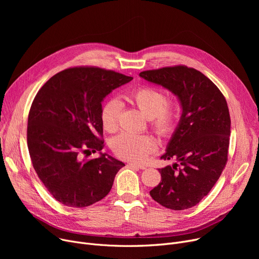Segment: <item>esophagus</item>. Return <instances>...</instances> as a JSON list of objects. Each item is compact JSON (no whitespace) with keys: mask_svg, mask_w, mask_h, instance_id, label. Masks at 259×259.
Returning <instances> with one entry per match:
<instances>
[{"mask_svg":"<svg viewBox=\"0 0 259 259\" xmlns=\"http://www.w3.org/2000/svg\"><path fill=\"white\" fill-rule=\"evenodd\" d=\"M129 166H130V167H133V168H137V169H142V170L146 169V167H145V166L140 165V164H137V162H130Z\"/></svg>","mask_w":259,"mask_h":259,"instance_id":"1","label":"esophagus"}]
</instances>
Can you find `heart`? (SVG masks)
<instances>
[{"label": "heart", "instance_id": "obj_1", "mask_svg": "<svg viewBox=\"0 0 259 259\" xmlns=\"http://www.w3.org/2000/svg\"><path fill=\"white\" fill-rule=\"evenodd\" d=\"M124 99L137 107L151 122L152 128L160 137H168L176 126L181 114V105L174 99L165 100L161 90L141 87L129 91ZM118 105L111 100L104 104L101 110V121L104 130L114 132L117 128ZM114 153L122 159L141 161L156 149V141L149 134L122 133L112 143Z\"/></svg>", "mask_w": 259, "mask_h": 259}]
</instances>
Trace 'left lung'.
<instances>
[{
	"instance_id": "left-lung-1",
	"label": "left lung",
	"mask_w": 259,
	"mask_h": 259,
	"mask_svg": "<svg viewBox=\"0 0 259 259\" xmlns=\"http://www.w3.org/2000/svg\"><path fill=\"white\" fill-rule=\"evenodd\" d=\"M140 76L172 92L182 108L160 157L176 162L158 169L161 181L150 195L168 209L194 207L211 191L228 160L231 119L226 99L211 79L187 66L143 71Z\"/></svg>"
}]
</instances>
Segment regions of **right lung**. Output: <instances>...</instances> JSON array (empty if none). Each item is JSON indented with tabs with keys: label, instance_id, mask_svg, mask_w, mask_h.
<instances>
[{
	"label": "right lung",
	"instance_id": "add662e5",
	"mask_svg": "<svg viewBox=\"0 0 259 259\" xmlns=\"http://www.w3.org/2000/svg\"><path fill=\"white\" fill-rule=\"evenodd\" d=\"M132 79L101 68H69L53 75L35 95L27 145L39 180L63 205L84 208L103 199L125 166L102 152L101 110L108 94ZM97 151V159L82 157Z\"/></svg>",
	"mask_w": 259,
	"mask_h": 259
}]
</instances>
